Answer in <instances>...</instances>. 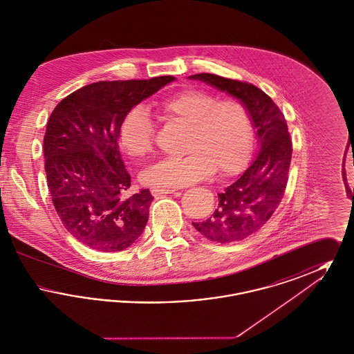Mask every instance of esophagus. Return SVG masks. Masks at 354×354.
I'll use <instances>...</instances> for the list:
<instances>
[{"label": "esophagus", "mask_w": 354, "mask_h": 354, "mask_svg": "<svg viewBox=\"0 0 354 354\" xmlns=\"http://www.w3.org/2000/svg\"><path fill=\"white\" fill-rule=\"evenodd\" d=\"M174 188H152V196H159V195H166V194H174Z\"/></svg>", "instance_id": "34e87169"}]
</instances>
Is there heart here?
Segmentation results:
<instances>
[{"label": "heart", "instance_id": "heart-1", "mask_svg": "<svg viewBox=\"0 0 354 354\" xmlns=\"http://www.w3.org/2000/svg\"><path fill=\"white\" fill-rule=\"evenodd\" d=\"M162 117L187 127L183 158H165L142 171L149 187H185L209 178L216 169L223 176L240 172L253 147L252 122L244 104L219 101L211 93L188 90L158 103ZM120 147L133 158L151 151L153 123L146 107H133L120 122Z\"/></svg>", "mask_w": 354, "mask_h": 354}]
</instances>
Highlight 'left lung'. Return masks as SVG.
<instances>
[{
    "instance_id": "left-lung-1",
    "label": "left lung",
    "mask_w": 354,
    "mask_h": 354,
    "mask_svg": "<svg viewBox=\"0 0 354 354\" xmlns=\"http://www.w3.org/2000/svg\"><path fill=\"white\" fill-rule=\"evenodd\" d=\"M188 78L235 97L247 109L256 130L259 151L251 165L218 194V208L209 218L192 223L207 240L221 244L240 241L270 219L284 196L292 158L286 120L276 103L253 84L207 73Z\"/></svg>"
}]
</instances>
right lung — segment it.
Returning a JSON list of instances; mask_svg holds the SVG:
<instances>
[{"instance_id": "obj_1", "label": "right lung", "mask_w": 354, "mask_h": 354, "mask_svg": "<svg viewBox=\"0 0 354 354\" xmlns=\"http://www.w3.org/2000/svg\"><path fill=\"white\" fill-rule=\"evenodd\" d=\"M175 81H101L71 93L48 120L44 156L54 208L71 235L101 252H119L142 235L152 195L147 188L126 198L131 176L119 152L123 117Z\"/></svg>"}]
</instances>
